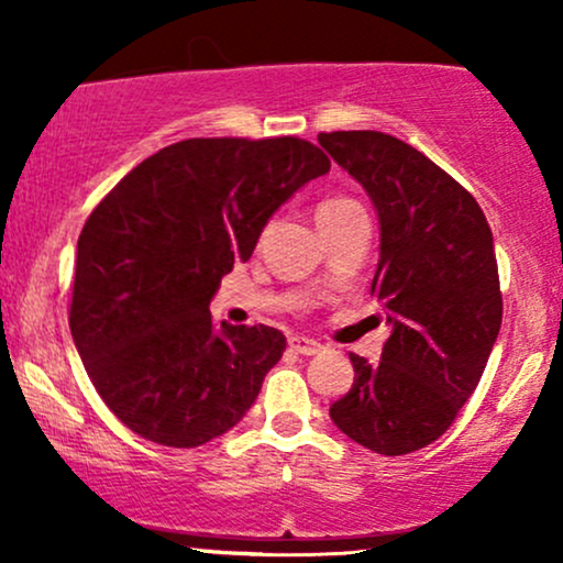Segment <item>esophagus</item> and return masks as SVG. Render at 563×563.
Masks as SVG:
<instances>
[{
    "label": "esophagus",
    "mask_w": 563,
    "mask_h": 563,
    "mask_svg": "<svg viewBox=\"0 0 563 563\" xmlns=\"http://www.w3.org/2000/svg\"><path fill=\"white\" fill-rule=\"evenodd\" d=\"M288 346L294 349L296 354H307V357H312V354L322 352V346L318 344L314 339H307V335H290L288 339Z\"/></svg>",
    "instance_id": "34e87169"
}]
</instances>
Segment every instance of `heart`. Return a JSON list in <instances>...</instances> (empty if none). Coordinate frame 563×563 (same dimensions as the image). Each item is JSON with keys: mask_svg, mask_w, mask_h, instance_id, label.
Segmentation results:
<instances>
[{"mask_svg": "<svg viewBox=\"0 0 563 563\" xmlns=\"http://www.w3.org/2000/svg\"><path fill=\"white\" fill-rule=\"evenodd\" d=\"M360 203H354L352 198H328L322 200V203L318 206V222H322V219H333V217H341L346 214V211L357 209Z\"/></svg>", "mask_w": 563, "mask_h": 563, "instance_id": "obj_1", "label": "heart"}]
</instances>
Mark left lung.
<instances>
[{
	"mask_svg": "<svg viewBox=\"0 0 563 563\" xmlns=\"http://www.w3.org/2000/svg\"><path fill=\"white\" fill-rule=\"evenodd\" d=\"M318 142L373 200V294L391 328L378 363L349 354L354 384L331 421L378 455H407L450 429L500 333L493 230L474 196L407 142L367 129Z\"/></svg>",
	"mask_w": 563,
	"mask_h": 563,
	"instance_id": "1",
	"label": "left lung"
}]
</instances>
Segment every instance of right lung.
<instances>
[{
    "label": "right lung",
    "instance_id": "1",
    "mask_svg": "<svg viewBox=\"0 0 563 563\" xmlns=\"http://www.w3.org/2000/svg\"><path fill=\"white\" fill-rule=\"evenodd\" d=\"M331 161L299 137L161 147L100 200L76 245L70 335L102 402L134 434L198 448L254 405L286 335L211 322L209 303L264 224Z\"/></svg>",
    "mask_w": 563,
    "mask_h": 563
}]
</instances>
